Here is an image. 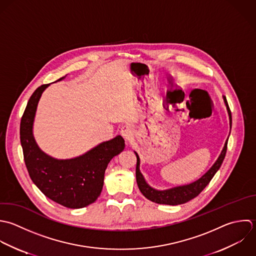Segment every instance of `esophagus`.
Returning a JSON list of instances; mask_svg holds the SVG:
<instances>
[{"label": "esophagus", "mask_w": 256, "mask_h": 256, "mask_svg": "<svg viewBox=\"0 0 256 256\" xmlns=\"http://www.w3.org/2000/svg\"><path fill=\"white\" fill-rule=\"evenodd\" d=\"M120 134L126 140H130L134 136V128L130 126H124L120 128Z\"/></svg>", "instance_id": "esophagus-1"}]
</instances>
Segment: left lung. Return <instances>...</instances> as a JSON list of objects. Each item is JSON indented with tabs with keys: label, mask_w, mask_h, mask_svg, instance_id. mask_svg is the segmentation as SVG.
<instances>
[{
	"label": "left lung",
	"mask_w": 256,
	"mask_h": 256,
	"mask_svg": "<svg viewBox=\"0 0 256 256\" xmlns=\"http://www.w3.org/2000/svg\"><path fill=\"white\" fill-rule=\"evenodd\" d=\"M222 98H224V104L226 106V110H228V114L230 126V130H232V112H230L226 98L224 96H222ZM228 138L226 140L224 146L218 158L216 160V162L214 164V166L202 178H200L198 180H196V182H194L190 184L174 186V188L164 190H156V188H152L146 182L140 170V156L134 152V154L136 156V184H138V186L140 192L148 200H150L152 202L158 204L178 206V204H186V202L194 200L204 190V188L210 184V182L212 180L214 174L218 172V170L222 166V164L224 162V160L226 154V150H228Z\"/></svg>",
	"instance_id": "left-lung-1"
}]
</instances>
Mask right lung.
I'll use <instances>...</instances> for the list:
<instances>
[{"label":"right lung","mask_w":256,"mask_h":256,"mask_svg":"<svg viewBox=\"0 0 256 256\" xmlns=\"http://www.w3.org/2000/svg\"><path fill=\"white\" fill-rule=\"evenodd\" d=\"M48 86L42 84L34 92L20 120V138L24 164L32 182L46 198L68 208H82L100 196L106 166L124 150V140L118 136L68 160H58L44 154L36 142L32 126L38 100Z\"/></svg>","instance_id":"obj_1"}]
</instances>
